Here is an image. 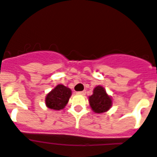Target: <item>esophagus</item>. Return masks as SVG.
Masks as SVG:
<instances>
[{
    "mask_svg": "<svg viewBox=\"0 0 157 157\" xmlns=\"http://www.w3.org/2000/svg\"><path fill=\"white\" fill-rule=\"evenodd\" d=\"M78 94H82V95H84V94H86V90H82V91H78L77 92Z\"/></svg>",
    "mask_w": 157,
    "mask_h": 157,
    "instance_id": "obj_1",
    "label": "esophagus"
}]
</instances>
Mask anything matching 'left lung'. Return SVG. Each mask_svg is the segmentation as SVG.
Segmentation results:
<instances>
[{"instance_id":"obj_1","label":"left lung","mask_w":157,"mask_h":157,"mask_svg":"<svg viewBox=\"0 0 157 157\" xmlns=\"http://www.w3.org/2000/svg\"><path fill=\"white\" fill-rule=\"evenodd\" d=\"M89 103L94 113L103 114L109 111L112 106V98L103 86L99 85L94 88L93 94L89 96Z\"/></svg>"}]
</instances>
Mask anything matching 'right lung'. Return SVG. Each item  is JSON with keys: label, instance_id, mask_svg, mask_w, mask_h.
Wrapping results in <instances>:
<instances>
[{"label": "right lung", "instance_id": "add662e5", "mask_svg": "<svg viewBox=\"0 0 157 157\" xmlns=\"http://www.w3.org/2000/svg\"><path fill=\"white\" fill-rule=\"evenodd\" d=\"M72 91L69 87L58 84L46 94L45 103L49 109L60 111L65 108L71 98Z\"/></svg>", "mask_w": 157, "mask_h": 157}]
</instances>
